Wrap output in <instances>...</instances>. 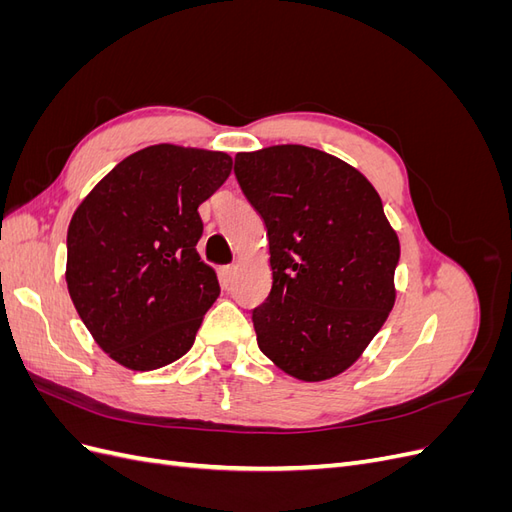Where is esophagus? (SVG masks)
<instances>
[{
    "label": "esophagus",
    "instance_id": "34e87169",
    "mask_svg": "<svg viewBox=\"0 0 512 512\" xmlns=\"http://www.w3.org/2000/svg\"><path fill=\"white\" fill-rule=\"evenodd\" d=\"M235 271H237V267L235 265H226V267H222L220 269V277L224 282H230L232 277H235Z\"/></svg>",
    "mask_w": 512,
    "mask_h": 512
}]
</instances>
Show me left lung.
Returning <instances> with one entry per match:
<instances>
[{"label":"left lung","mask_w":512,"mask_h":512,"mask_svg":"<svg viewBox=\"0 0 512 512\" xmlns=\"http://www.w3.org/2000/svg\"><path fill=\"white\" fill-rule=\"evenodd\" d=\"M267 226L273 286L252 312L262 354L305 382L346 371L395 305L397 232L359 170L303 145L237 153Z\"/></svg>","instance_id":"left-lung-1"}]
</instances>
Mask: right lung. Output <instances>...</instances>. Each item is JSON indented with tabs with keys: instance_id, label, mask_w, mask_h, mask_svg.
<instances>
[{
	"instance_id": "obj_1",
	"label": "right lung",
	"mask_w": 512,
	"mask_h": 512,
	"mask_svg": "<svg viewBox=\"0 0 512 512\" xmlns=\"http://www.w3.org/2000/svg\"><path fill=\"white\" fill-rule=\"evenodd\" d=\"M224 151L151 145L121 160L68 226L70 299L96 344L119 365L151 371L194 344L220 294L200 260L198 205L228 179Z\"/></svg>"
}]
</instances>
